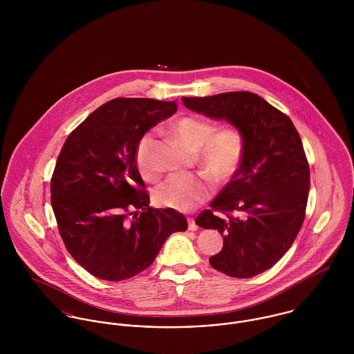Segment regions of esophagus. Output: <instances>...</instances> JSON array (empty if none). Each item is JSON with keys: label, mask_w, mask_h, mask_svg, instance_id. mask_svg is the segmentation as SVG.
<instances>
[{"label": "esophagus", "mask_w": 354, "mask_h": 354, "mask_svg": "<svg viewBox=\"0 0 354 354\" xmlns=\"http://www.w3.org/2000/svg\"><path fill=\"white\" fill-rule=\"evenodd\" d=\"M188 229H189L191 232H196V230L199 229V226L196 225V222H195L194 218H188Z\"/></svg>", "instance_id": "obj_1"}]
</instances>
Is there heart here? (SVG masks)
<instances>
[{
  "label": "heart",
  "mask_w": 354,
  "mask_h": 354,
  "mask_svg": "<svg viewBox=\"0 0 354 354\" xmlns=\"http://www.w3.org/2000/svg\"><path fill=\"white\" fill-rule=\"evenodd\" d=\"M173 132L185 147L199 152L201 166L218 181L233 176L243 159L244 139L234 127H223L215 131L211 121L187 115L174 122ZM152 149L153 138L151 133H147L140 139L136 149L138 169L147 180H155L159 176ZM209 189V184L203 177L174 174L158 187L155 198L166 207L188 211L204 202Z\"/></svg>",
  "instance_id": "b5f03b06"
}]
</instances>
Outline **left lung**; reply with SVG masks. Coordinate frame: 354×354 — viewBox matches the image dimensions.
<instances>
[{
	"label": "left lung",
	"mask_w": 354,
	"mask_h": 354,
	"mask_svg": "<svg viewBox=\"0 0 354 354\" xmlns=\"http://www.w3.org/2000/svg\"><path fill=\"white\" fill-rule=\"evenodd\" d=\"M187 109L239 129L244 153L239 169L204 209L203 229H215L223 248L209 264L234 278H251L271 268L295 243L305 218L309 166L292 120L261 97L223 93L183 98Z\"/></svg>",
	"instance_id": "obj_1"
}]
</instances>
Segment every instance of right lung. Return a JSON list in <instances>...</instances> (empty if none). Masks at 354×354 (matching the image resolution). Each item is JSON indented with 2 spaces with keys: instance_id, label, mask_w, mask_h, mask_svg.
I'll use <instances>...</instances> for the list:
<instances>
[{
  "instance_id": "right-lung-1",
  "label": "right lung",
  "mask_w": 354,
  "mask_h": 354,
  "mask_svg": "<svg viewBox=\"0 0 354 354\" xmlns=\"http://www.w3.org/2000/svg\"><path fill=\"white\" fill-rule=\"evenodd\" d=\"M177 111L176 102L115 98L93 111L65 140L51 178V207L72 257L104 281H124L151 266L187 219L151 208L136 165L140 139Z\"/></svg>"
}]
</instances>
